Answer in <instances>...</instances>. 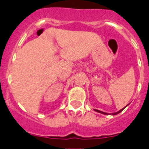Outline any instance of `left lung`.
Masks as SVG:
<instances>
[{
	"instance_id": "8db88e82",
	"label": "left lung",
	"mask_w": 149,
	"mask_h": 149,
	"mask_svg": "<svg viewBox=\"0 0 149 149\" xmlns=\"http://www.w3.org/2000/svg\"><path fill=\"white\" fill-rule=\"evenodd\" d=\"M127 105H128V104H127ZM127 106H126V107H127ZM126 107H124V108H122V109H121V110H119V111H118V112H116V113H110V115H113V116H114V115H117V114H118V113H121V111H122L123 110H124V108H125ZM94 110L96 112H98V113H102V114H104V115H108V114H110V113H104V112H102V111H101V110H96V109H94Z\"/></svg>"
}]
</instances>
